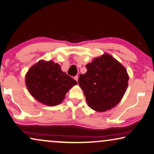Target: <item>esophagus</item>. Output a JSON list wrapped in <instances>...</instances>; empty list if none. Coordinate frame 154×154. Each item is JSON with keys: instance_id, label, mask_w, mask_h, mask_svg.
I'll return each instance as SVG.
<instances>
[{"instance_id": "1", "label": "esophagus", "mask_w": 154, "mask_h": 154, "mask_svg": "<svg viewBox=\"0 0 154 154\" xmlns=\"http://www.w3.org/2000/svg\"><path fill=\"white\" fill-rule=\"evenodd\" d=\"M74 79H75V80L77 82V81H78V76H75V77H74Z\"/></svg>"}]
</instances>
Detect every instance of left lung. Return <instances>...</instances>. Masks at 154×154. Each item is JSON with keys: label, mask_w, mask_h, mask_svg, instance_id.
Masks as SVG:
<instances>
[{"label": "left lung", "mask_w": 154, "mask_h": 154, "mask_svg": "<svg viewBox=\"0 0 154 154\" xmlns=\"http://www.w3.org/2000/svg\"><path fill=\"white\" fill-rule=\"evenodd\" d=\"M87 72L78 79L88 106L98 112L110 110L121 101L129 76L121 63L105 53L86 65Z\"/></svg>", "instance_id": "8db88e82"}]
</instances>
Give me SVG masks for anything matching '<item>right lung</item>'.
Here are the masks:
<instances>
[{
	"label": "right lung",
	"instance_id": "1",
	"mask_svg": "<svg viewBox=\"0 0 154 154\" xmlns=\"http://www.w3.org/2000/svg\"><path fill=\"white\" fill-rule=\"evenodd\" d=\"M26 86L33 97L43 104L55 106L77 84L52 60H40L31 67L25 76Z\"/></svg>",
	"mask_w": 154,
	"mask_h": 154
}]
</instances>
